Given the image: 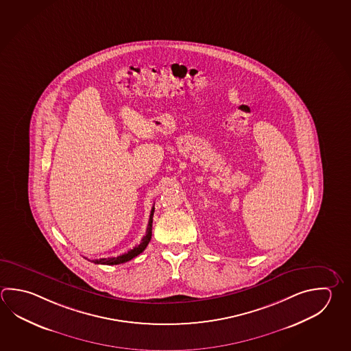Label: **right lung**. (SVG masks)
<instances>
[{
	"instance_id": "1",
	"label": "right lung",
	"mask_w": 351,
	"mask_h": 351,
	"mask_svg": "<svg viewBox=\"0 0 351 351\" xmlns=\"http://www.w3.org/2000/svg\"><path fill=\"white\" fill-rule=\"evenodd\" d=\"M154 207H152V213H150V219H149V225H147V230H146V234L141 239L139 245L132 247V250L124 253V254H120L118 257H112V258H100L93 261L95 265H120V263H125L130 259L135 258L136 256H139L141 252L144 251L146 248V245H149L150 239H152V216H154Z\"/></svg>"
}]
</instances>
